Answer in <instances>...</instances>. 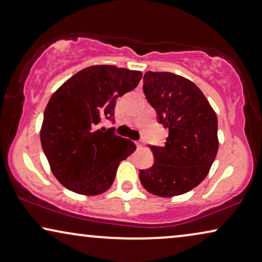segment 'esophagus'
<instances>
[{"mask_svg": "<svg viewBox=\"0 0 262 262\" xmlns=\"http://www.w3.org/2000/svg\"><path fill=\"white\" fill-rule=\"evenodd\" d=\"M136 145H137L138 149H140V147H143V145H144V142H143L142 139H140V140H137V142H136Z\"/></svg>", "mask_w": 262, "mask_h": 262, "instance_id": "obj_1", "label": "esophagus"}]
</instances>
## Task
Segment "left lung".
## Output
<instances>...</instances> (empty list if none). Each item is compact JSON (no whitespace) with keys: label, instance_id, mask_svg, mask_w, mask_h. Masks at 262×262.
<instances>
[{"label":"left lung","instance_id":"8db88e82","mask_svg":"<svg viewBox=\"0 0 262 262\" xmlns=\"http://www.w3.org/2000/svg\"><path fill=\"white\" fill-rule=\"evenodd\" d=\"M143 82L146 100L169 136L164 146L149 145L155 163L139 170V180L154 195L185 194L206 178L215 161L217 117L202 91L188 79L169 72H146Z\"/></svg>","mask_w":262,"mask_h":262}]
</instances>
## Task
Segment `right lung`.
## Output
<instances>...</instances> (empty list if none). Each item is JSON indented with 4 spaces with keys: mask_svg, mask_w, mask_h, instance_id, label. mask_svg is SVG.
<instances>
[{
    "mask_svg": "<svg viewBox=\"0 0 262 262\" xmlns=\"http://www.w3.org/2000/svg\"><path fill=\"white\" fill-rule=\"evenodd\" d=\"M142 73L116 66L84 68L56 90L43 113L40 138L53 175L68 190L99 195L111 187L117 168L136 150L134 142L98 128L115 122L117 98L137 87Z\"/></svg>",
    "mask_w": 262,
    "mask_h": 262,
    "instance_id": "1",
    "label": "right lung"
}]
</instances>
